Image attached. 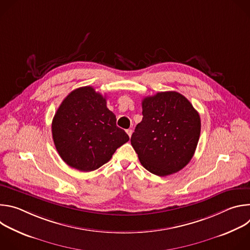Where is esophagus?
I'll return each instance as SVG.
<instances>
[{"instance_id":"34e87169","label":"esophagus","mask_w":250,"mask_h":250,"mask_svg":"<svg viewBox=\"0 0 250 250\" xmlns=\"http://www.w3.org/2000/svg\"><path fill=\"white\" fill-rule=\"evenodd\" d=\"M125 131H126L127 135L130 137V136H131V134H132V129H130V128H129V129H126Z\"/></svg>"}]
</instances>
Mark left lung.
<instances>
[{
    "mask_svg": "<svg viewBox=\"0 0 250 250\" xmlns=\"http://www.w3.org/2000/svg\"><path fill=\"white\" fill-rule=\"evenodd\" d=\"M142 121L130 142L146 170L167 176L183 169L192 159L201 133V119L180 93L159 92L142 100Z\"/></svg>",
    "mask_w": 250,
    "mask_h": 250,
    "instance_id": "obj_1",
    "label": "left lung"
}]
</instances>
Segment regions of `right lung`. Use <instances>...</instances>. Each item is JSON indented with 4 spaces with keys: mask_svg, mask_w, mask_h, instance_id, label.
<instances>
[{
    "mask_svg": "<svg viewBox=\"0 0 250 250\" xmlns=\"http://www.w3.org/2000/svg\"><path fill=\"white\" fill-rule=\"evenodd\" d=\"M116 123L105 97L90 86L78 88L63 100L53 118L56 150L70 167L83 172L96 170L129 139Z\"/></svg>",
    "mask_w": 250,
    "mask_h": 250,
    "instance_id": "obj_1",
    "label": "right lung"
}]
</instances>
